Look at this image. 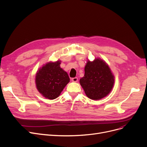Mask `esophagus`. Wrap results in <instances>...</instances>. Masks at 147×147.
I'll return each instance as SVG.
<instances>
[{"label":"esophagus","instance_id":"1","mask_svg":"<svg viewBox=\"0 0 147 147\" xmlns=\"http://www.w3.org/2000/svg\"><path fill=\"white\" fill-rule=\"evenodd\" d=\"M71 81H73L74 82H77L78 81V78H71Z\"/></svg>","mask_w":147,"mask_h":147}]
</instances>
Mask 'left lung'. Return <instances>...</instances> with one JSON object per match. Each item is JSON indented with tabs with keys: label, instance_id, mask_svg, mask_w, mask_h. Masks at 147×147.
I'll return each instance as SVG.
<instances>
[{
	"label": "left lung",
	"instance_id": "1",
	"mask_svg": "<svg viewBox=\"0 0 147 147\" xmlns=\"http://www.w3.org/2000/svg\"><path fill=\"white\" fill-rule=\"evenodd\" d=\"M80 83L86 96L93 100L101 99L111 91L114 77L104 61L95 58L88 61L84 67V75L80 79Z\"/></svg>",
	"mask_w": 147,
	"mask_h": 147
}]
</instances>
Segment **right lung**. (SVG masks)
Instances as JSON below:
<instances>
[{
    "label": "right lung",
    "mask_w": 147,
    "mask_h": 147,
    "mask_svg": "<svg viewBox=\"0 0 147 147\" xmlns=\"http://www.w3.org/2000/svg\"><path fill=\"white\" fill-rule=\"evenodd\" d=\"M60 64L61 61L49 62L37 71L35 79L36 88L47 99L58 98L69 82L67 73L60 67Z\"/></svg>",
    "instance_id": "add662e5"
}]
</instances>
